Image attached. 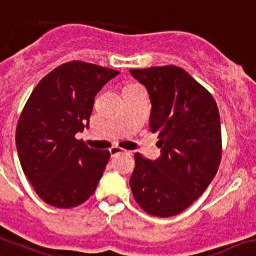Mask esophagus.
I'll use <instances>...</instances> for the list:
<instances>
[{"label": "esophagus", "instance_id": "obj_1", "mask_svg": "<svg viewBox=\"0 0 256 256\" xmlns=\"http://www.w3.org/2000/svg\"><path fill=\"white\" fill-rule=\"evenodd\" d=\"M109 152H110L112 157H114V156L120 154V153H126V150H123V148L118 147V146H113L112 148H109Z\"/></svg>", "mask_w": 256, "mask_h": 256}]
</instances>
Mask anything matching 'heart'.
Here are the masks:
<instances>
[{
	"label": "heart",
	"instance_id": "obj_1",
	"mask_svg": "<svg viewBox=\"0 0 256 256\" xmlns=\"http://www.w3.org/2000/svg\"><path fill=\"white\" fill-rule=\"evenodd\" d=\"M130 88H133V86H130Z\"/></svg>",
	"mask_w": 256,
	"mask_h": 256
}]
</instances>
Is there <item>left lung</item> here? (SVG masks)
<instances>
[{
  "mask_svg": "<svg viewBox=\"0 0 256 256\" xmlns=\"http://www.w3.org/2000/svg\"><path fill=\"white\" fill-rule=\"evenodd\" d=\"M147 88L152 110L150 132L157 133L160 157L134 154L130 184L136 202L158 218L181 214L204 194L222 154L220 114L206 88L174 65L130 69Z\"/></svg>",
  "mask_w": 256,
  "mask_h": 256,
  "instance_id": "8db88e82",
  "label": "left lung"
}]
</instances>
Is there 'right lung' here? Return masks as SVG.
Listing matches in <instances>:
<instances>
[{
    "instance_id": "right-lung-1",
    "label": "right lung",
    "mask_w": 256,
    "mask_h": 256,
    "mask_svg": "<svg viewBox=\"0 0 256 256\" xmlns=\"http://www.w3.org/2000/svg\"><path fill=\"white\" fill-rule=\"evenodd\" d=\"M116 74L89 62H65L28 96L17 122V153L24 174L48 205L76 208L96 191L110 153L88 147L75 134L88 126L96 93Z\"/></svg>"
}]
</instances>
